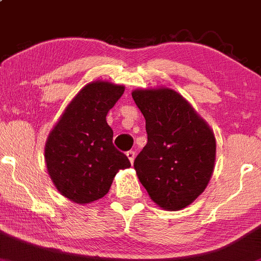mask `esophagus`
Returning <instances> with one entry per match:
<instances>
[{
	"mask_svg": "<svg viewBox=\"0 0 261 261\" xmlns=\"http://www.w3.org/2000/svg\"><path fill=\"white\" fill-rule=\"evenodd\" d=\"M125 155H127V158L129 159V162H130V163L133 164V162H134V158H136V154H134L133 150H129V152H127V153H125Z\"/></svg>",
	"mask_w": 261,
	"mask_h": 261,
	"instance_id": "obj_1",
	"label": "esophagus"
}]
</instances>
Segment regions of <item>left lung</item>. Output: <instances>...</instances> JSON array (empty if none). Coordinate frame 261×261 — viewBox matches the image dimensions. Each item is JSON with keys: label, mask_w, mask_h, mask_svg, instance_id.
<instances>
[{"label": "left lung", "mask_w": 261, "mask_h": 261, "mask_svg": "<svg viewBox=\"0 0 261 261\" xmlns=\"http://www.w3.org/2000/svg\"><path fill=\"white\" fill-rule=\"evenodd\" d=\"M145 119L148 143L134 161L156 205L179 210L205 190L215 165L214 132L189 102L168 87L132 92Z\"/></svg>", "instance_id": "1"}]
</instances>
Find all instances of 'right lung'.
<instances>
[{"label":"right lung","instance_id":"right-lung-1","mask_svg":"<svg viewBox=\"0 0 261 261\" xmlns=\"http://www.w3.org/2000/svg\"><path fill=\"white\" fill-rule=\"evenodd\" d=\"M124 86L108 81L88 83L75 94L49 132L44 162L58 192L77 204H88L109 192L120 169L130 167L114 148L106 117Z\"/></svg>","mask_w":261,"mask_h":261}]
</instances>
